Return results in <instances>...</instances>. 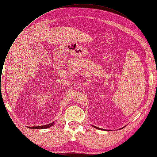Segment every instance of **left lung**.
I'll list each match as a JSON object with an SVG mask.
<instances>
[{
	"label": "left lung",
	"instance_id": "left-lung-1",
	"mask_svg": "<svg viewBox=\"0 0 157 157\" xmlns=\"http://www.w3.org/2000/svg\"><path fill=\"white\" fill-rule=\"evenodd\" d=\"M92 126H93V127H94V128H97V129H99V130H107V131H108V130H105V129H102V128H101L97 127H96V126H94V125H92Z\"/></svg>",
	"mask_w": 157,
	"mask_h": 157
}]
</instances>
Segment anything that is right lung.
I'll list each match as a JSON object with an SVG mask.
<instances>
[{
    "instance_id": "obj_1",
    "label": "right lung",
    "mask_w": 157,
    "mask_h": 157,
    "mask_svg": "<svg viewBox=\"0 0 157 157\" xmlns=\"http://www.w3.org/2000/svg\"><path fill=\"white\" fill-rule=\"evenodd\" d=\"M55 124V122H52L49 124L47 125H42V126H35V127H29V128H34V129H43V128H48L49 127H51L52 126L54 125Z\"/></svg>"
}]
</instances>
